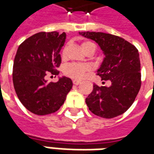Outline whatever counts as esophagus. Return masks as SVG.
<instances>
[{
	"label": "esophagus",
	"instance_id": "34e87169",
	"mask_svg": "<svg viewBox=\"0 0 154 154\" xmlns=\"http://www.w3.org/2000/svg\"><path fill=\"white\" fill-rule=\"evenodd\" d=\"M73 82L74 85H77V86L81 83L80 81H77V80H73V82Z\"/></svg>",
	"mask_w": 154,
	"mask_h": 154
}]
</instances>
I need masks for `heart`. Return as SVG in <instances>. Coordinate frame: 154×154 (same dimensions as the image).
<instances>
[{"instance_id":"b5f03b06","label":"heart","mask_w":154,"mask_h":154,"mask_svg":"<svg viewBox=\"0 0 154 154\" xmlns=\"http://www.w3.org/2000/svg\"><path fill=\"white\" fill-rule=\"evenodd\" d=\"M82 49L84 52H87L88 50H95L96 49V46L93 43H91L90 41H85L82 43ZM66 54H67V46L64 48L62 52V57H66ZM91 70V67L89 65L85 63H72L67 64L66 67H64V73L66 74L68 77L74 78V79H78L80 80L82 78L85 77V75Z\"/></svg>"}]
</instances>
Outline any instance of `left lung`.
<instances>
[{
  "label": "left lung",
  "mask_w": 154,
  "mask_h": 154,
  "mask_svg": "<svg viewBox=\"0 0 154 154\" xmlns=\"http://www.w3.org/2000/svg\"><path fill=\"white\" fill-rule=\"evenodd\" d=\"M94 40L105 55L97 75L102 83L110 81V87L93 85L86 98L89 110L96 116L111 119L125 113L132 106L141 87L140 60L135 46L116 35L101 32H79Z\"/></svg>",
  "instance_id": "left-lung-1"
}]
</instances>
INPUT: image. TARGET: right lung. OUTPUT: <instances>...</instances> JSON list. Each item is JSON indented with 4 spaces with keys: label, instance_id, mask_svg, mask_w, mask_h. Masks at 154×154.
Here are the masks:
<instances>
[{
    "label": "right lung",
    "instance_id": "right-lung-1",
    "mask_svg": "<svg viewBox=\"0 0 154 154\" xmlns=\"http://www.w3.org/2000/svg\"><path fill=\"white\" fill-rule=\"evenodd\" d=\"M66 34L40 32L25 39L19 46L13 65V84L19 100L30 112L44 116L56 112L72 87L67 77L57 82H48V73L58 75L60 51Z\"/></svg>",
    "mask_w": 154,
    "mask_h": 154
}]
</instances>
